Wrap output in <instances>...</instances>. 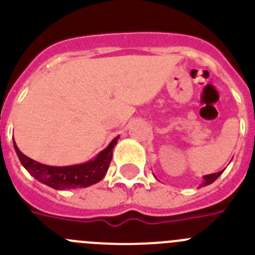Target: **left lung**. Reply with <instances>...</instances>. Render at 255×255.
Returning <instances> with one entry per match:
<instances>
[{"mask_svg":"<svg viewBox=\"0 0 255 255\" xmlns=\"http://www.w3.org/2000/svg\"><path fill=\"white\" fill-rule=\"evenodd\" d=\"M223 171H224V170L218 171V173H214V174H209V175H205L204 180H203V183H202V185L199 186V188H202V186H207V185H209V184L214 183V181L217 180V179L219 178L220 175H222Z\"/></svg>","mask_w":255,"mask_h":255,"instance_id":"8db88e82","label":"left lung"}]
</instances>
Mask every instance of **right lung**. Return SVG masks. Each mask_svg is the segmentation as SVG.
<instances>
[{
  "label": "right lung",
  "mask_w": 255,
  "mask_h": 255,
  "mask_svg": "<svg viewBox=\"0 0 255 255\" xmlns=\"http://www.w3.org/2000/svg\"><path fill=\"white\" fill-rule=\"evenodd\" d=\"M118 139L119 136H116L106 149L96 155L95 159L84 164L70 166L45 165L22 154L14 141L13 146L23 168L33 178L56 190H67V189L87 188L93 184L99 183L105 176L113 157V149L118 142Z\"/></svg>",
  "instance_id": "1"
}]
</instances>
